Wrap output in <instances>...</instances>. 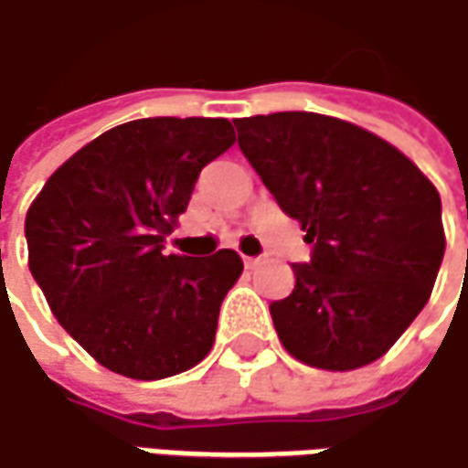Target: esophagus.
Returning a JSON list of instances; mask_svg holds the SVG:
<instances>
[{"label":"esophagus","instance_id":"1","mask_svg":"<svg viewBox=\"0 0 468 468\" xmlns=\"http://www.w3.org/2000/svg\"><path fill=\"white\" fill-rule=\"evenodd\" d=\"M243 263H246V269H259L263 259H259V256H243Z\"/></svg>","mask_w":468,"mask_h":468}]
</instances>
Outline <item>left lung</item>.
<instances>
[{"label": "left lung", "instance_id": "left-lung-1", "mask_svg": "<svg viewBox=\"0 0 468 468\" xmlns=\"http://www.w3.org/2000/svg\"><path fill=\"white\" fill-rule=\"evenodd\" d=\"M238 145L313 243L271 302L279 341L313 368L354 371L392 348L431 300L446 250L441 197L402 151L317 112L235 120Z\"/></svg>", "mask_w": 468, "mask_h": 468}]
</instances>
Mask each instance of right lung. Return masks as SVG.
<instances>
[{
  "label": "right lung",
  "instance_id": "right-lung-1",
  "mask_svg": "<svg viewBox=\"0 0 468 468\" xmlns=\"http://www.w3.org/2000/svg\"><path fill=\"white\" fill-rule=\"evenodd\" d=\"M233 143L225 117L133 120L76 151L27 209V263L50 313L114 374L166 379L209 354L243 261L230 248L164 256V240Z\"/></svg>",
  "mask_w": 468,
  "mask_h": 468
}]
</instances>
